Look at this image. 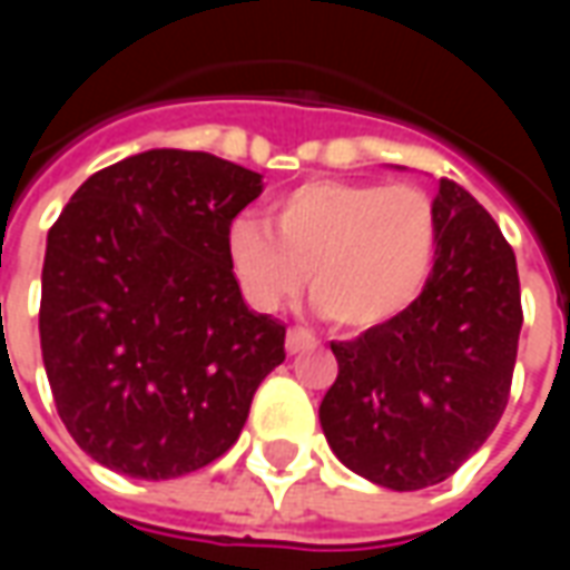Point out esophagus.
<instances>
[{"label": "esophagus", "mask_w": 570, "mask_h": 570, "mask_svg": "<svg viewBox=\"0 0 570 570\" xmlns=\"http://www.w3.org/2000/svg\"><path fill=\"white\" fill-rule=\"evenodd\" d=\"M314 342V335L308 330H289L286 333V354H298L302 347H308Z\"/></svg>", "instance_id": "34e87169"}]
</instances>
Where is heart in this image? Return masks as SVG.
Wrapping results in <instances>:
<instances>
[{"label": "heart", "instance_id": "heart-1", "mask_svg": "<svg viewBox=\"0 0 570 570\" xmlns=\"http://www.w3.org/2000/svg\"><path fill=\"white\" fill-rule=\"evenodd\" d=\"M274 228L237 216L228 256L247 296L281 308L308 281L326 317L375 330L424 293L436 256L433 204L415 186L311 179L274 200Z\"/></svg>", "mask_w": 570, "mask_h": 570}]
</instances>
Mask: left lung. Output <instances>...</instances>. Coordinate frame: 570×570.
<instances>
[{
	"instance_id": "1",
	"label": "left lung",
	"mask_w": 570,
	"mask_h": 570,
	"mask_svg": "<svg viewBox=\"0 0 570 570\" xmlns=\"http://www.w3.org/2000/svg\"><path fill=\"white\" fill-rule=\"evenodd\" d=\"M436 262L412 308L333 342L338 379L321 403L335 458L375 485L449 479L498 428L522 330L510 244L470 191L440 179Z\"/></svg>"
}]
</instances>
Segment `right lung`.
Wrapping results in <instances>:
<instances>
[{
  "mask_svg": "<svg viewBox=\"0 0 570 570\" xmlns=\"http://www.w3.org/2000/svg\"><path fill=\"white\" fill-rule=\"evenodd\" d=\"M262 176L149 149L88 176L48 232L39 335L60 421L97 464L176 479L240 436L286 326L247 308L228 228Z\"/></svg>",
  "mask_w": 570,
  "mask_h": 570,
  "instance_id": "right-lung-1",
  "label": "right lung"
}]
</instances>
